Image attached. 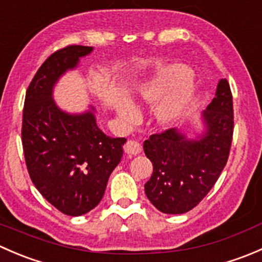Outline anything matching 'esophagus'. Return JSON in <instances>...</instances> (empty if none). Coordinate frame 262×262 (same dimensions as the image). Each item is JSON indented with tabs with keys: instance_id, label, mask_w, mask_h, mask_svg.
<instances>
[{
	"instance_id": "1",
	"label": "esophagus",
	"mask_w": 262,
	"mask_h": 262,
	"mask_svg": "<svg viewBox=\"0 0 262 262\" xmlns=\"http://www.w3.org/2000/svg\"><path fill=\"white\" fill-rule=\"evenodd\" d=\"M124 150H125V153H128V155L137 156L142 152V147L138 142L128 141L125 143V146H124Z\"/></svg>"
}]
</instances>
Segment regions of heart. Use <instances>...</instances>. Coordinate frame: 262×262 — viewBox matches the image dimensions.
<instances>
[{
	"label": "heart",
	"mask_w": 262,
	"mask_h": 262,
	"mask_svg": "<svg viewBox=\"0 0 262 262\" xmlns=\"http://www.w3.org/2000/svg\"><path fill=\"white\" fill-rule=\"evenodd\" d=\"M196 92V83L189 67L182 63L165 66L150 77L137 82L128 90V95L118 94L114 109L118 118L125 124L138 119V110L143 105H155L153 115L162 126H173L184 118Z\"/></svg>",
	"instance_id": "heart-1"
}]
</instances>
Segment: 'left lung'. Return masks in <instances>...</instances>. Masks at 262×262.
Instances as JSON below:
<instances>
[{"label":"left lung","instance_id":"1","mask_svg":"<svg viewBox=\"0 0 262 262\" xmlns=\"http://www.w3.org/2000/svg\"><path fill=\"white\" fill-rule=\"evenodd\" d=\"M200 130L170 129L143 144L153 165L144 191L160 212L184 214L210 191L228 160L233 136V101L226 78L200 114Z\"/></svg>","mask_w":262,"mask_h":262}]
</instances>
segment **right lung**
Wrapping results in <instances>:
<instances>
[{"instance_id":"add662e5","label":"right lung","mask_w":262,"mask_h":262,"mask_svg":"<svg viewBox=\"0 0 262 262\" xmlns=\"http://www.w3.org/2000/svg\"><path fill=\"white\" fill-rule=\"evenodd\" d=\"M92 50L71 46L53 53L34 76L23 113L21 137L31 181L53 207L71 216L89 213L101 202L126 142L100 130L92 106L68 113L53 99L58 81Z\"/></svg>"}]
</instances>
